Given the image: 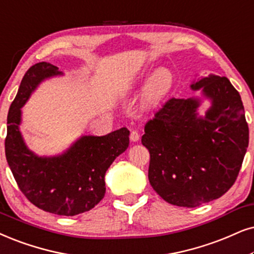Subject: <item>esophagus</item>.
Listing matches in <instances>:
<instances>
[{
    "mask_svg": "<svg viewBox=\"0 0 254 254\" xmlns=\"http://www.w3.org/2000/svg\"><path fill=\"white\" fill-rule=\"evenodd\" d=\"M139 132H138L137 130H132L130 133V139L132 140V142H137V140H139Z\"/></svg>",
    "mask_w": 254,
    "mask_h": 254,
    "instance_id": "34e87169",
    "label": "esophagus"
}]
</instances>
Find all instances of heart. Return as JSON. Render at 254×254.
I'll use <instances>...</instances> for the list:
<instances>
[{"mask_svg": "<svg viewBox=\"0 0 254 254\" xmlns=\"http://www.w3.org/2000/svg\"><path fill=\"white\" fill-rule=\"evenodd\" d=\"M173 75L168 68H159L151 76L145 89V98L150 103L162 99L171 89Z\"/></svg>", "mask_w": 254, "mask_h": 254, "instance_id": "obj_1", "label": "heart"}]
</instances>
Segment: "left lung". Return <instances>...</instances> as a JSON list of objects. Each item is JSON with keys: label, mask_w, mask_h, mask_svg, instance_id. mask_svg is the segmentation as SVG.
Listing matches in <instances>:
<instances>
[{"label": "left lung", "mask_w": 254, "mask_h": 254, "mask_svg": "<svg viewBox=\"0 0 254 254\" xmlns=\"http://www.w3.org/2000/svg\"><path fill=\"white\" fill-rule=\"evenodd\" d=\"M212 107L197 117L199 101L170 98L144 127L150 152L149 182L165 201L195 207L225 194L249 146V125L239 92L226 77L211 75L191 85Z\"/></svg>", "instance_id": "obj_1"}]
</instances>
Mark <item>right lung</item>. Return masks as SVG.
I'll return each mask as SVG.
<instances>
[{
  "mask_svg": "<svg viewBox=\"0 0 254 254\" xmlns=\"http://www.w3.org/2000/svg\"><path fill=\"white\" fill-rule=\"evenodd\" d=\"M60 73L57 66L47 62L35 64L24 73L8 112L5 157L18 188L30 203L46 212L76 216L103 199L105 172L127 149L130 131L122 127L102 137L84 136L59 157L35 156L24 145L18 129L21 108L38 83Z\"/></svg>",
  "mask_w": 254,
  "mask_h": 254,
  "instance_id": "right-lung-1",
  "label": "right lung"
}]
</instances>
